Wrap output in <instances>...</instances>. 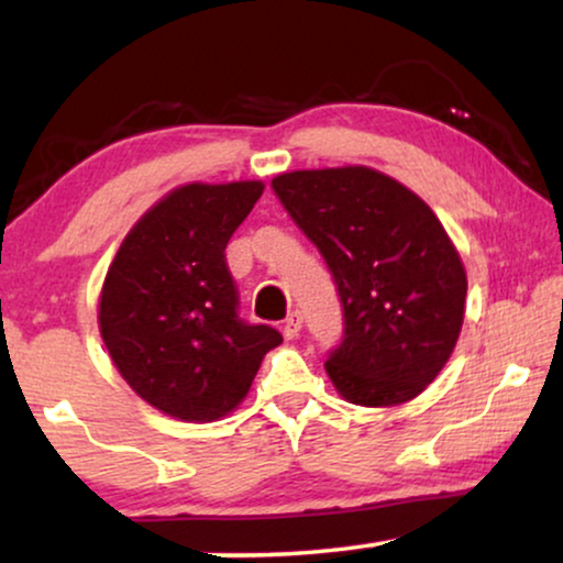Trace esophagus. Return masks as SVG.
I'll list each match as a JSON object with an SVG mask.
<instances>
[{
  "instance_id": "obj_1",
  "label": "esophagus",
  "mask_w": 563,
  "mask_h": 563,
  "mask_svg": "<svg viewBox=\"0 0 563 563\" xmlns=\"http://www.w3.org/2000/svg\"><path fill=\"white\" fill-rule=\"evenodd\" d=\"M299 330H302V314H299V312H291L289 318L284 320V335H287L289 341H291V338H297V335H299Z\"/></svg>"
}]
</instances>
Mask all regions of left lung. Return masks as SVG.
Returning a JSON list of instances; mask_svg holds the SVG:
<instances>
[{
    "mask_svg": "<svg viewBox=\"0 0 563 563\" xmlns=\"http://www.w3.org/2000/svg\"><path fill=\"white\" fill-rule=\"evenodd\" d=\"M318 245L343 307L325 368L353 405L418 397L451 358L464 325L466 272L433 210L366 166L291 172L272 181Z\"/></svg>",
    "mask_w": 563,
    "mask_h": 563,
    "instance_id": "8db88e82",
    "label": "left lung"
}]
</instances>
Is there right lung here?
<instances>
[{
    "label": "right lung",
    "mask_w": 563,
    "mask_h": 563,
    "mask_svg": "<svg viewBox=\"0 0 563 563\" xmlns=\"http://www.w3.org/2000/svg\"><path fill=\"white\" fill-rule=\"evenodd\" d=\"M264 184H187L153 205L122 241L99 330L137 397L189 422L218 420L249 395L261 361L282 343L241 318L225 249Z\"/></svg>",
    "instance_id": "1"
}]
</instances>
